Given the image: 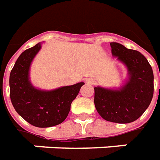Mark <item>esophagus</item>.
I'll return each mask as SVG.
<instances>
[{
    "label": "esophagus",
    "mask_w": 160,
    "mask_h": 160,
    "mask_svg": "<svg viewBox=\"0 0 160 160\" xmlns=\"http://www.w3.org/2000/svg\"><path fill=\"white\" fill-rule=\"evenodd\" d=\"M95 82L96 81L94 80V79L93 78H88L86 79V83L88 85H93V84H95Z\"/></svg>",
    "instance_id": "34e87169"
}]
</instances>
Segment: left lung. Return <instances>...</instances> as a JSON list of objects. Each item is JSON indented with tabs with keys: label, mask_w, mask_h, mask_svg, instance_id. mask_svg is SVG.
Masks as SVG:
<instances>
[{
	"label": "left lung",
	"mask_w": 160,
	"mask_h": 160,
	"mask_svg": "<svg viewBox=\"0 0 160 160\" xmlns=\"http://www.w3.org/2000/svg\"><path fill=\"white\" fill-rule=\"evenodd\" d=\"M113 56L127 67L129 79L120 89L94 88V104L102 118L116 123L138 120L149 106L153 95V69L143 55L122 44L110 43Z\"/></svg>",
	"instance_id": "1"
}]
</instances>
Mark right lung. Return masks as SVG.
I'll list each match as a JSON object with an SVG mask.
<instances>
[{"label":"right lung","mask_w":160,"mask_h":160,"mask_svg":"<svg viewBox=\"0 0 160 160\" xmlns=\"http://www.w3.org/2000/svg\"><path fill=\"white\" fill-rule=\"evenodd\" d=\"M40 48L41 44L39 43L24 50L18 58L10 73V97L15 110L29 124L50 127L66 120L72 102L84 82L50 91L33 87L29 81V67Z\"/></svg>","instance_id":"1"}]
</instances>
